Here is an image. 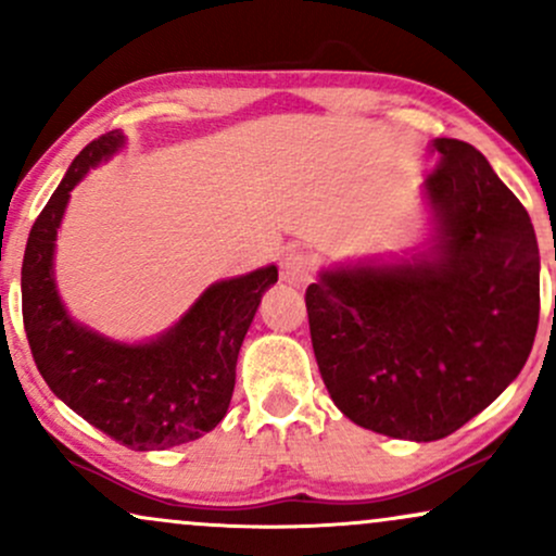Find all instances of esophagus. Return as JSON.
I'll return each mask as SVG.
<instances>
[{"instance_id": "esophagus-1", "label": "esophagus", "mask_w": 556, "mask_h": 556, "mask_svg": "<svg viewBox=\"0 0 556 556\" xmlns=\"http://www.w3.org/2000/svg\"><path fill=\"white\" fill-rule=\"evenodd\" d=\"M314 271H316V261L314 256H308L305 251H300V248H290V251L282 256V266H279V277H282V282L287 285H308L311 279H314Z\"/></svg>"}]
</instances>
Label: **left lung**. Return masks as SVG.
<instances>
[{"mask_svg": "<svg viewBox=\"0 0 556 556\" xmlns=\"http://www.w3.org/2000/svg\"><path fill=\"white\" fill-rule=\"evenodd\" d=\"M437 256L324 271L305 290L311 342L353 424L410 442L450 437L520 374L539 329V242L481 151L433 140Z\"/></svg>", "mask_w": 556, "mask_h": 556, "instance_id": "left-lung-1", "label": "left lung"}]
</instances>
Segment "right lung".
I'll use <instances>...</instances> for the list:
<instances>
[{
  "mask_svg": "<svg viewBox=\"0 0 556 556\" xmlns=\"http://www.w3.org/2000/svg\"><path fill=\"white\" fill-rule=\"evenodd\" d=\"M99 136L70 164L28 235L23 256V327L36 368L80 418L130 450H167L203 437L225 418L240 344L277 266L216 282L175 329L146 344H119L78 327L54 287V240L70 190L123 146Z\"/></svg>",
  "mask_w": 556,
  "mask_h": 556,
  "instance_id": "obj_1",
  "label": "right lung"
}]
</instances>
